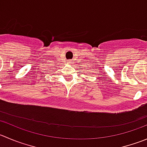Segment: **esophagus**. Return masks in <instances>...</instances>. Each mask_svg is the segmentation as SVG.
I'll use <instances>...</instances> for the list:
<instances>
[{
    "label": "esophagus",
    "mask_w": 147,
    "mask_h": 147,
    "mask_svg": "<svg viewBox=\"0 0 147 147\" xmlns=\"http://www.w3.org/2000/svg\"><path fill=\"white\" fill-rule=\"evenodd\" d=\"M72 62H73V60H71V61H68V63H72Z\"/></svg>",
    "instance_id": "esophagus-1"
}]
</instances>
